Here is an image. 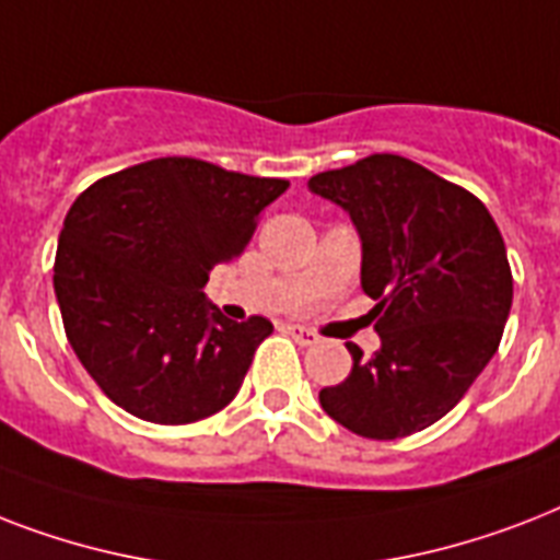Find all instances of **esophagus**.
Here are the masks:
<instances>
[{
    "instance_id": "obj_1",
    "label": "esophagus",
    "mask_w": 560,
    "mask_h": 560,
    "mask_svg": "<svg viewBox=\"0 0 560 560\" xmlns=\"http://www.w3.org/2000/svg\"><path fill=\"white\" fill-rule=\"evenodd\" d=\"M288 334L296 342H302V346H314V342H319V334L305 328V325H288Z\"/></svg>"
}]
</instances>
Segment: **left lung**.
Segmentation results:
<instances>
[{"mask_svg":"<svg viewBox=\"0 0 560 560\" xmlns=\"http://www.w3.org/2000/svg\"><path fill=\"white\" fill-rule=\"evenodd\" d=\"M349 211L363 244L360 284L381 349L349 346L351 374L319 392L363 439H404L447 416L497 354L512 311V267L482 200L424 165L372 153L311 177Z\"/></svg>","mask_w":560,"mask_h":560,"instance_id":"left-lung-1","label":"left lung"}]
</instances>
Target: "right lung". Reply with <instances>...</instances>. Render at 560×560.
<instances>
[{
  "instance_id": "1",
  "label": "right lung",
  "mask_w": 560,
  "mask_h": 560,
  "mask_svg": "<svg viewBox=\"0 0 560 560\" xmlns=\"http://www.w3.org/2000/svg\"><path fill=\"white\" fill-rule=\"evenodd\" d=\"M288 186L162 156L72 202L57 241V305L69 346L113 404L153 424H191L235 398L272 323H232L202 288Z\"/></svg>"
}]
</instances>
